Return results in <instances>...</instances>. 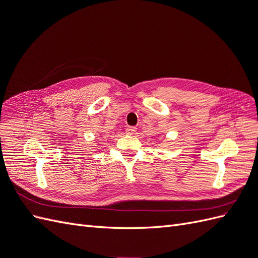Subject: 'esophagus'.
I'll return each mask as SVG.
<instances>
[{"label":"esophagus","instance_id":"obj_1","mask_svg":"<svg viewBox=\"0 0 258 258\" xmlns=\"http://www.w3.org/2000/svg\"><path fill=\"white\" fill-rule=\"evenodd\" d=\"M125 132H126V134H128V135H133L136 132V127L128 126V127H126V130H125Z\"/></svg>","mask_w":258,"mask_h":258}]
</instances>
